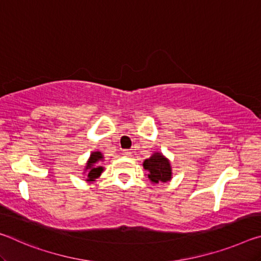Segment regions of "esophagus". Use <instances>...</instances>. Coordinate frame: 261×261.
I'll return each instance as SVG.
<instances>
[{
    "label": "esophagus",
    "instance_id": "esophagus-1",
    "mask_svg": "<svg viewBox=\"0 0 261 261\" xmlns=\"http://www.w3.org/2000/svg\"><path fill=\"white\" fill-rule=\"evenodd\" d=\"M123 155H125V156H130V154H131V151L130 149H123Z\"/></svg>",
    "mask_w": 261,
    "mask_h": 261
}]
</instances>
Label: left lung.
Wrapping results in <instances>:
<instances>
[{"instance_id": "1", "label": "left lung", "mask_w": 261, "mask_h": 261, "mask_svg": "<svg viewBox=\"0 0 261 261\" xmlns=\"http://www.w3.org/2000/svg\"><path fill=\"white\" fill-rule=\"evenodd\" d=\"M144 168L148 171V178L153 183L168 182L171 178L170 163L160 153L153 155L144 161Z\"/></svg>"}]
</instances>
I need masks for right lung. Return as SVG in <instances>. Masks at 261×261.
<instances>
[{
  "instance_id": "add662e5",
  "label": "right lung",
  "mask_w": 261,
  "mask_h": 261,
  "mask_svg": "<svg viewBox=\"0 0 261 261\" xmlns=\"http://www.w3.org/2000/svg\"><path fill=\"white\" fill-rule=\"evenodd\" d=\"M101 159H102V154L100 152H94L91 154L90 156V160H88L87 163V167L86 169H88V174H87V180H92L96 177H99L102 173L103 168L102 167H99V166H95L96 163H98Z\"/></svg>"
}]
</instances>
